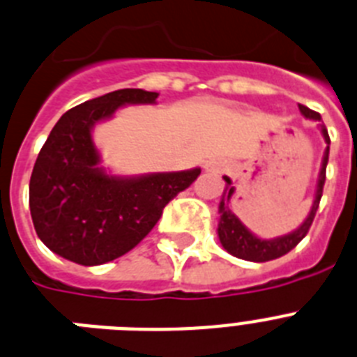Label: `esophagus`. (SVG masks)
<instances>
[{
    "label": "esophagus",
    "instance_id": "1",
    "mask_svg": "<svg viewBox=\"0 0 357 357\" xmlns=\"http://www.w3.org/2000/svg\"><path fill=\"white\" fill-rule=\"evenodd\" d=\"M206 169L211 173H224L225 172V166L222 162H218V160H211V162L206 164Z\"/></svg>",
    "mask_w": 357,
    "mask_h": 357
}]
</instances>
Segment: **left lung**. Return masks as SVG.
<instances>
[{
	"label": "left lung",
	"mask_w": 357,
	"mask_h": 357,
	"mask_svg": "<svg viewBox=\"0 0 357 357\" xmlns=\"http://www.w3.org/2000/svg\"><path fill=\"white\" fill-rule=\"evenodd\" d=\"M300 112L305 115L307 119H316L319 121V114L314 109L307 108V106L300 105ZM321 126V132H324L325 142H327V149H325L324 157V166H321V172H319V182H318V191H316V200L312 204V209H310L307 220L298 227L294 233L285 234V236H280V238L274 240H261L257 238L255 234L249 233L245 229V225L229 211L227 208V202H229L231 195H233V188H231V181L225 178L227 185H225L224 197L220 200V222H218V238L220 243L224 245V249L229 255L236 258H242V260L248 261H269L276 260V258L287 255L289 251L296 248L301 240L305 238V234L309 233L312 220H314L316 211H318L319 200H321V195H324V185H325V172H327V162H328V148H331V137H328L327 128L325 124H319Z\"/></svg>",
	"instance_id": "left-lung-1"
}]
</instances>
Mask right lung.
<instances>
[{
  "label": "right lung",
  "instance_id": "obj_1",
  "mask_svg": "<svg viewBox=\"0 0 357 357\" xmlns=\"http://www.w3.org/2000/svg\"><path fill=\"white\" fill-rule=\"evenodd\" d=\"M157 91L124 88L68 109L52 128L30 176V215L50 251L81 266L123 257L146 238L164 208L200 175L153 173L137 178L100 169L91 126L119 106L155 102Z\"/></svg>",
  "mask_w": 357,
  "mask_h": 357
}]
</instances>
